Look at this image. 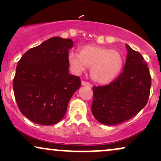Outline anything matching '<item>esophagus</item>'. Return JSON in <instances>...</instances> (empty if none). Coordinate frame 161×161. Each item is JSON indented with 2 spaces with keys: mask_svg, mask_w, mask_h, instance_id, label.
Returning a JSON list of instances; mask_svg holds the SVG:
<instances>
[{
  "mask_svg": "<svg viewBox=\"0 0 161 161\" xmlns=\"http://www.w3.org/2000/svg\"><path fill=\"white\" fill-rule=\"evenodd\" d=\"M82 86H88V87H92V86L91 83L86 82V81H84V80L82 81Z\"/></svg>",
  "mask_w": 161,
  "mask_h": 161,
  "instance_id": "obj_1",
  "label": "esophagus"
}]
</instances>
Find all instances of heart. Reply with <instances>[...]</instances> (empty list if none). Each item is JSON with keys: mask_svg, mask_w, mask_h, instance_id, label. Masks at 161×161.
Wrapping results in <instances>:
<instances>
[{"mask_svg": "<svg viewBox=\"0 0 161 161\" xmlns=\"http://www.w3.org/2000/svg\"><path fill=\"white\" fill-rule=\"evenodd\" d=\"M67 58L73 73L79 74L91 67L92 79L101 84H106L116 78L124 64V57L119 51L93 45L81 47L79 53L69 51Z\"/></svg>", "mask_w": 161, "mask_h": 161, "instance_id": "b5f03b06", "label": "heart"}]
</instances>
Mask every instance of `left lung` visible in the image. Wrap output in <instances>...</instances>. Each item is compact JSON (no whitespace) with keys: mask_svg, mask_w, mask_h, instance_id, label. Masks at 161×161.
Listing matches in <instances>:
<instances>
[{"mask_svg":"<svg viewBox=\"0 0 161 161\" xmlns=\"http://www.w3.org/2000/svg\"><path fill=\"white\" fill-rule=\"evenodd\" d=\"M124 70L108 85L93 86L92 111L95 119L112 125L129 120L148 101L151 76L141 53L128 45Z\"/></svg>","mask_w":161,"mask_h":161,"instance_id":"8db88e82","label":"left lung"}]
</instances>
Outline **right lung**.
<instances>
[{"label":"right lung","instance_id":"obj_1","mask_svg":"<svg viewBox=\"0 0 161 161\" xmlns=\"http://www.w3.org/2000/svg\"><path fill=\"white\" fill-rule=\"evenodd\" d=\"M73 42L53 37L32 47L18 62L13 82L20 112L40 125H53L65 115L70 98L81 86L69 74L68 53Z\"/></svg>","mask_w":161,"mask_h":161}]
</instances>
